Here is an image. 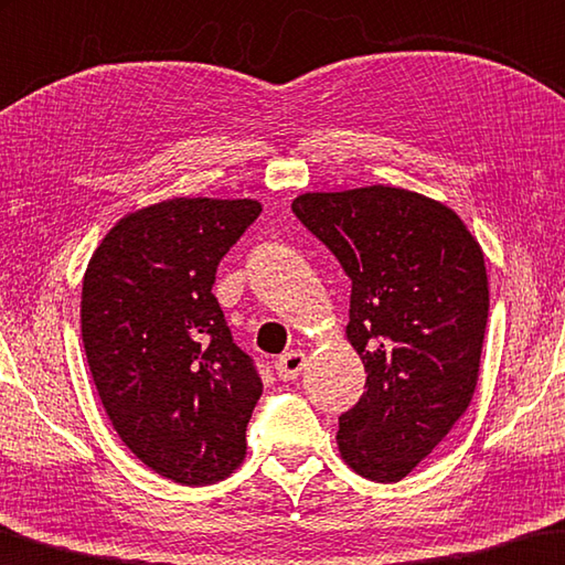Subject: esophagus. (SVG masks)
<instances>
[{
    "instance_id": "esophagus-1",
    "label": "esophagus",
    "mask_w": 565,
    "mask_h": 565,
    "mask_svg": "<svg viewBox=\"0 0 565 565\" xmlns=\"http://www.w3.org/2000/svg\"><path fill=\"white\" fill-rule=\"evenodd\" d=\"M305 363H308V358H305L302 350H290V353L275 360V373L280 381H295L302 373Z\"/></svg>"
}]
</instances>
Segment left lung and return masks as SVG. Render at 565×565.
Here are the masks:
<instances>
[{
    "label": "left lung",
    "instance_id": "1",
    "mask_svg": "<svg viewBox=\"0 0 565 565\" xmlns=\"http://www.w3.org/2000/svg\"><path fill=\"white\" fill-rule=\"evenodd\" d=\"M292 212L353 282L348 340L367 391L340 415V452L355 473L395 483L473 397L488 322L483 253L450 207L401 188L308 192Z\"/></svg>",
    "mask_w": 565,
    "mask_h": 565
}]
</instances>
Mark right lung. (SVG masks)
Here are the masks:
<instances>
[{"label": "right lung", "instance_id": "obj_1", "mask_svg": "<svg viewBox=\"0 0 565 565\" xmlns=\"http://www.w3.org/2000/svg\"><path fill=\"white\" fill-rule=\"evenodd\" d=\"M255 200L178 198L109 230L82 282V343L99 401L154 473L207 486L243 463L263 395L212 295L217 265L260 217Z\"/></svg>", "mask_w": 565, "mask_h": 565}]
</instances>
